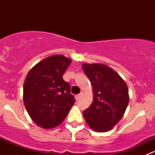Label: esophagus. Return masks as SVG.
Masks as SVG:
<instances>
[{
    "label": "esophagus",
    "instance_id": "1",
    "mask_svg": "<svg viewBox=\"0 0 155 155\" xmlns=\"http://www.w3.org/2000/svg\"><path fill=\"white\" fill-rule=\"evenodd\" d=\"M80 97H81V94H77V95H76V96H75V98H76V101H79V98H80Z\"/></svg>",
    "mask_w": 155,
    "mask_h": 155
}]
</instances>
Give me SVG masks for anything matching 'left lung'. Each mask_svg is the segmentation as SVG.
Masks as SVG:
<instances>
[{
	"mask_svg": "<svg viewBox=\"0 0 155 155\" xmlns=\"http://www.w3.org/2000/svg\"><path fill=\"white\" fill-rule=\"evenodd\" d=\"M82 69L91 81L94 93L93 102L83 111V116L94 130L107 132L124 115L129 102L127 86L107 65L83 64Z\"/></svg>",
	"mask_w": 155,
	"mask_h": 155,
	"instance_id": "obj_1",
	"label": "left lung"
}]
</instances>
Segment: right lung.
<instances>
[{"label":"right lung","mask_w":155,"mask_h":155,"mask_svg":"<svg viewBox=\"0 0 155 155\" xmlns=\"http://www.w3.org/2000/svg\"><path fill=\"white\" fill-rule=\"evenodd\" d=\"M71 60L61 54L43 59L28 73L23 87V100L31 119L45 128L63 122L75 100L63 74Z\"/></svg>","instance_id":"right-lung-1"}]
</instances>
